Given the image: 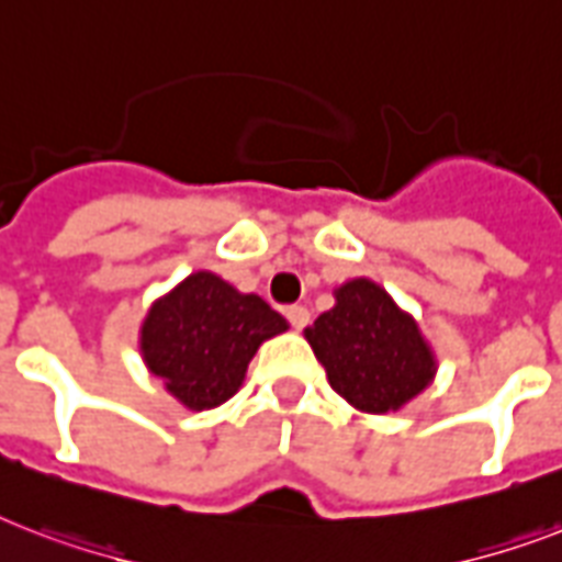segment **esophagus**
Segmentation results:
<instances>
[{
    "label": "esophagus",
    "instance_id": "esophagus-1",
    "mask_svg": "<svg viewBox=\"0 0 562 562\" xmlns=\"http://www.w3.org/2000/svg\"><path fill=\"white\" fill-rule=\"evenodd\" d=\"M285 315H289V321H291V326H294V329H306L308 321H312V315H308L306 306H291Z\"/></svg>",
    "mask_w": 562,
    "mask_h": 562
}]
</instances>
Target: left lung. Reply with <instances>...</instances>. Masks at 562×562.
Masks as SVG:
<instances>
[{
  "label": "left lung",
  "mask_w": 562,
  "mask_h": 562,
  "mask_svg": "<svg viewBox=\"0 0 562 562\" xmlns=\"http://www.w3.org/2000/svg\"><path fill=\"white\" fill-rule=\"evenodd\" d=\"M335 306L306 326V341L338 396L364 414H391L437 375V356L400 303L368 277L333 291Z\"/></svg>",
  "instance_id": "1"
}]
</instances>
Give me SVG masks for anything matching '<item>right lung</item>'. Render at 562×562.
Listing matches in <instances>:
<instances>
[{
  "label": "right lung",
  "mask_w": 562,
  "mask_h": 562,
  "mask_svg": "<svg viewBox=\"0 0 562 562\" xmlns=\"http://www.w3.org/2000/svg\"><path fill=\"white\" fill-rule=\"evenodd\" d=\"M285 329L289 321L259 294L194 271L154 300L139 326V352L183 408L210 411L236 396L256 350Z\"/></svg>",
  "instance_id": "obj_1"
}]
</instances>
